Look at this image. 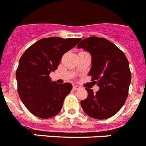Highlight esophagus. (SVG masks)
<instances>
[{
  "instance_id": "34e87169",
  "label": "esophagus",
  "mask_w": 146,
  "mask_h": 146,
  "mask_svg": "<svg viewBox=\"0 0 146 146\" xmlns=\"http://www.w3.org/2000/svg\"><path fill=\"white\" fill-rule=\"evenodd\" d=\"M80 87L78 86V85H73V90H78L80 89Z\"/></svg>"
}]
</instances>
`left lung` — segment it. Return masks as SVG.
<instances>
[{
    "mask_svg": "<svg viewBox=\"0 0 146 146\" xmlns=\"http://www.w3.org/2000/svg\"><path fill=\"white\" fill-rule=\"evenodd\" d=\"M77 47L91 54L92 67L88 76L100 87L96 93L85 88L88 97L81 101L83 111L92 118H110L120 110L128 98L131 81L128 59L120 49L104 38H84Z\"/></svg>",
    "mask_w": 146,
    "mask_h": 146,
    "instance_id": "1",
    "label": "left lung"
}]
</instances>
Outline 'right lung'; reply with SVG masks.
Listing matches in <instances>:
<instances>
[{"label": "right lung", "mask_w": 146, "mask_h": 146, "mask_svg": "<svg viewBox=\"0 0 146 146\" xmlns=\"http://www.w3.org/2000/svg\"><path fill=\"white\" fill-rule=\"evenodd\" d=\"M80 41L81 38H44L31 45L22 55L15 73L18 93L31 113L48 119L61 111L72 84H56L51 80L50 73L58 68L62 56Z\"/></svg>", "instance_id": "obj_1"}]
</instances>
